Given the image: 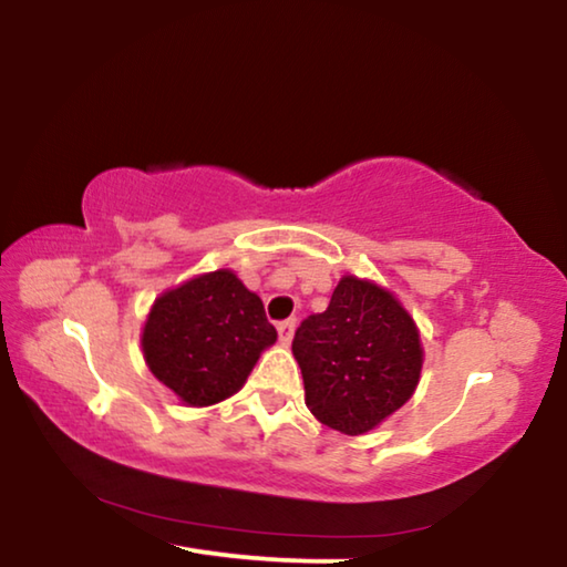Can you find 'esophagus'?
Wrapping results in <instances>:
<instances>
[{
	"instance_id": "34e87169",
	"label": "esophagus",
	"mask_w": 567,
	"mask_h": 567,
	"mask_svg": "<svg viewBox=\"0 0 567 567\" xmlns=\"http://www.w3.org/2000/svg\"><path fill=\"white\" fill-rule=\"evenodd\" d=\"M295 328H297V320H295V318L277 324V332H280V342H282V344H290V342H292Z\"/></svg>"
}]
</instances>
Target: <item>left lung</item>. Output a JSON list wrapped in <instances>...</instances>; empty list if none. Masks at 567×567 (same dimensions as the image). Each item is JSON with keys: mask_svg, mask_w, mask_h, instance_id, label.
Returning <instances> with one entry per match:
<instances>
[{"mask_svg": "<svg viewBox=\"0 0 567 567\" xmlns=\"http://www.w3.org/2000/svg\"><path fill=\"white\" fill-rule=\"evenodd\" d=\"M305 405L342 435H364L412 398L420 372V330L385 287L344 275L328 310L295 332Z\"/></svg>", "mask_w": 567, "mask_h": 567, "instance_id": "left-lung-1", "label": "left lung"}]
</instances>
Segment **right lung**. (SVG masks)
<instances>
[{
  "instance_id": "obj_1",
  "label": "right lung",
  "mask_w": 567,
  "mask_h": 567,
  "mask_svg": "<svg viewBox=\"0 0 567 567\" xmlns=\"http://www.w3.org/2000/svg\"><path fill=\"white\" fill-rule=\"evenodd\" d=\"M140 340L152 375L182 405L207 408L243 390L277 330L260 297L223 267L162 292Z\"/></svg>"
}]
</instances>
